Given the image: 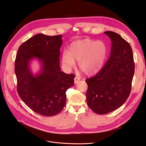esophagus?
<instances>
[{
	"label": "esophagus",
	"mask_w": 146,
	"mask_h": 146,
	"mask_svg": "<svg viewBox=\"0 0 146 146\" xmlns=\"http://www.w3.org/2000/svg\"><path fill=\"white\" fill-rule=\"evenodd\" d=\"M80 80V78L79 77H75L74 79V84H76L77 82H78V81Z\"/></svg>",
	"instance_id": "obj_1"
}]
</instances>
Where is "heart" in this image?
I'll use <instances>...</instances> for the list:
<instances>
[{
    "instance_id": "heart-1",
    "label": "heart",
    "mask_w": 146,
    "mask_h": 146,
    "mask_svg": "<svg viewBox=\"0 0 146 146\" xmlns=\"http://www.w3.org/2000/svg\"><path fill=\"white\" fill-rule=\"evenodd\" d=\"M108 49L104 42L84 39L74 41L70 45L68 51L65 50L62 56V64L70 69L78 61L81 70L88 75L98 73L104 65Z\"/></svg>"
}]
</instances>
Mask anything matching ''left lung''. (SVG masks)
I'll list each match as a JSON object with an SVG mask.
<instances>
[{
    "label": "left lung",
    "mask_w": 146,
    "mask_h": 146,
    "mask_svg": "<svg viewBox=\"0 0 146 146\" xmlns=\"http://www.w3.org/2000/svg\"><path fill=\"white\" fill-rule=\"evenodd\" d=\"M104 33L111 41L110 58L95 76L86 80L87 104L99 115L114 111L126 101L135 73L130 45L115 32L107 31Z\"/></svg>",
    "instance_id": "8db88e82"
}]
</instances>
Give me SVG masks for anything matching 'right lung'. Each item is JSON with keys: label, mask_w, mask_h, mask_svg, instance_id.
Returning a JSON list of instances; mask_svg holds the SVG:
<instances>
[{"label": "right lung", "mask_w": 146, "mask_h": 146, "mask_svg": "<svg viewBox=\"0 0 146 146\" xmlns=\"http://www.w3.org/2000/svg\"><path fill=\"white\" fill-rule=\"evenodd\" d=\"M62 37L36 35L19 46L15 60L19 96L30 109L45 116L62 110L67 100L65 92L74 85L75 75L65 74L60 68ZM35 58L40 61L42 68L34 75L29 64Z\"/></svg>", "instance_id": "right-lung-1"}]
</instances>
